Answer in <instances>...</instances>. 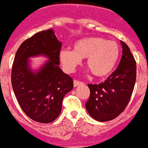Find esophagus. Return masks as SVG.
Wrapping results in <instances>:
<instances>
[{"label":"esophagus","mask_w":148,"mask_h":148,"mask_svg":"<svg viewBox=\"0 0 148 148\" xmlns=\"http://www.w3.org/2000/svg\"><path fill=\"white\" fill-rule=\"evenodd\" d=\"M84 84V83L81 82V81H78V80H76V79L73 81V84H74L75 87H77V86L80 85V84Z\"/></svg>","instance_id":"esophagus-1"}]
</instances>
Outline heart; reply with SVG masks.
Returning a JSON list of instances; mask_svg holds the SVG:
<instances>
[{"label":"heart","instance_id":"1","mask_svg":"<svg viewBox=\"0 0 148 148\" xmlns=\"http://www.w3.org/2000/svg\"><path fill=\"white\" fill-rule=\"evenodd\" d=\"M120 56V48L116 41L102 37H85L73 44L72 51L60 52V60L67 72H73L86 59V66L97 78L108 76L116 69Z\"/></svg>","mask_w":148,"mask_h":148}]
</instances>
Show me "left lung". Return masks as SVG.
<instances>
[{
    "mask_svg": "<svg viewBox=\"0 0 148 148\" xmlns=\"http://www.w3.org/2000/svg\"><path fill=\"white\" fill-rule=\"evenodd\" d=\"M123 55L117 69L104 82L88 84L90 96L85 103L89 115L99 122L115 119L130 101L136 79V63L128 46L122 40Z\"/></svg>",
    "mask_w": 148,
    "mask_h": 148,
    "instance_id": "8db88e82",
    "label": "left lung"
}]
</instances>
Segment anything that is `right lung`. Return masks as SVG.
<instances>
[{
  "label": "right lung",
  "instance_id": "add662e5",
  "mask_svg": "<svg viewBox=\"0 0 148 148\" xmlns=\"http://www.w3.org/2000/svg\"><path fill=\"white\" fill-rule=\"evenodd\" d=\"M61 42L53 29L39 32L22 43L12 69V86L23 112L36 122L49 123L61 112L62 101L73 88L72 78L60 69ZM44 55L48 59L33 71L29 58Z\"/></svg>",
  "mask_w": 148,
  "mask_h": 148
}]
</instances>
